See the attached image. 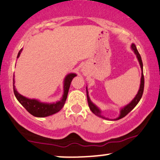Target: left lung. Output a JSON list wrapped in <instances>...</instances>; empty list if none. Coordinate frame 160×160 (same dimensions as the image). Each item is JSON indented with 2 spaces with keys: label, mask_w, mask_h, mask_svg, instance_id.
<instances>
[{
  "label": "left lung",
  "mask_w": 160,
  "mask_h": 160,
  "mask_svg": "<svg viewBox=\"0 0 160 160\" xmlns=\"http://www.w3.org/2000/svg\"><path fill=\"white\" fill-rule=\"evenodd\" d=\"M131 49H132L133 52H134V53L136 54L137 58H138V61H139L140 68H141V71H142L141 78H140V88H139V90H138V93H137L136 96H135V97L134 98V99H132V101H131L130 103H128L127 106H124L123 108H121V109H120V115H119V116L117 118L112 119V120H115H115H119V119L122 118L126 116V115H127L128 114L129 112H131V110H132L133 108H134V107L137 106V105H138V103L139 102L140 99H141L142 95H143V88H144V77H143V62H142L141 57H140L139 52H138V49H137L136 45H135L134 44H131ZM86 90H87V101H88V105H89V108H90L91 111L93 112L95 115H97L98 117H100V118H104V119H108V118H107L104 117L102 115L101 109H100L99 107H98L97 106H96V105H95L94 103L92 102V101H91L90 98H89V92H88V89H87V87H86Z\"/></svg>",
  "instance_id": "8db88e82"
}]
</instances>
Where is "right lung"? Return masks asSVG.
I'll return each instance as SVG.
<instances>
[{"instance_id": "add662e5", "label": "right lung", "mask_w": 160, "mask_h": 160, "mask_svg": "<svg viewBox=\"0 0 160 160\" xmlns=\"http://www.w3.org/2000/svg\"><path fill=\"white\" fill-rule=\"evenodd\" d=\"M22 51V48H21L18 54H17V58L20 57ZM76 76L77 74L75 73H70L68 75H66L65 78L64 80V87H63L64 92H63V96L59 101L55 102H42L39 101L38 99H29V98H26L25 96H22V95L19 93L18 91L16 89L14 74H13V92H14L16 98L18 100L19 102L33 116L38 118L50 116V115L58 112L64 106L71 81L73 77Z\"/></svg>"}]
</instances>
